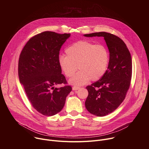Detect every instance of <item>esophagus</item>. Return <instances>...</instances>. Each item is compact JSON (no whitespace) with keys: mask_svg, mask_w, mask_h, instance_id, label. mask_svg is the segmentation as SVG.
Returning <instances> with one entry per match:
<instances>
[{"mask_svg":"<svg viewBox=\"0 0 149 149\" xmlns=\"http://www.w3.org/2000/svg\"><path fill=\"white\" fill-rule=\"evenodd\" d=\"M79 89H80V87H72V90H79Z\"/></svg>","mask_w":149,"mask_h":149,"instance_id":"esophagus-1","label":"esophagus"}]
</instances>
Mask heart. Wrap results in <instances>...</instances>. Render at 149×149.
I'll return each instance as SVG.
<instances>
[{
	"mask_svg": "<svg viewBox=\"0 0 149 149\" xmlns=\"http://www.w3.org/2000/svg\"><path fill=\"white\" fill-rule=\"evenodd\" d=\"M67 56L60 55L58 64L63 74L71 77L78 68V71L69 82L74 87L88 83L91 79H100L107 71L110 53L101 44H95L88 40H80L71 45L65 50Z\"/></svg>",
	"mask_w": 149,
	"mask_h": 149,
	"instance_id": "b5f03b06",
	"label": "heart"
}]
</instances>
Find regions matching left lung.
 <instances>
[{
	"instance_id": "1",
	"label": "left lung",
	"mask_w": 149,
	"mask_h": 149,
	"mask_svg": "<svg viewBox=\"0 0 149 149\" xmlns=\"http://www.w3.org/2000/svg\"><path fill=\"white\" fill-rule=\"evenodd\" d=\"M84 36L104 37L110 52L109 64L104 75L86 87L88 91L85 102L87 110L102 117L116 110L125 98L132 79V57L124 41L115 35L100 32Z\"/></svg>"
}]
</instances>
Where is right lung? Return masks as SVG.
Listing matches in <instances>:
<instances>
[{"mask_svg": "<svg viewBox=\"0 0 149 149\" xmlns=\"http://www.w3.org/2000/svg\"><path fill=\"white\" fill-rule=\"evenodd\" d=\"M70 33L45 31L32 37L21 51L18 75L32 107L45 116H54L63 109L70 86L58 64L59 51Z\"/></svg>", "mask_w": 149, "mask_h": 149, "instance_id": "1", "label": "right lung"}]
</instances>
